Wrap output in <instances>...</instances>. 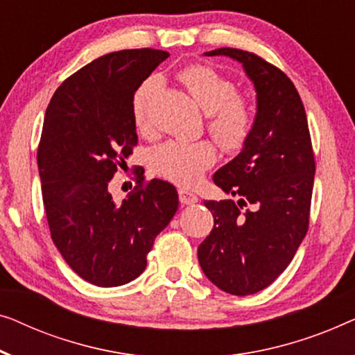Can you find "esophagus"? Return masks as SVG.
Wrapping results in <instances>:
<instances>
[{"label":"esophagus","instance_id":"esophagus-1","mask_svg":"<svg viewBox=\"0 0 355 355\" xmlns=\"http://www.w3.org/2000/svg\"><path fill=\"white\" fill-rule=\"evenodd\" d=\"M178 196H180V202L183 204V206H193V204L198 202V196L191 191H188V189H178Z\"/></svg>","mask_w":355,"mask_h":355}]
</instances>
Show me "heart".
<instances>
[{"mask_svg":"<svg viewBox=\"0 0 355 355\" xmlns=\"http://www.w3.org/2000/svg\"><path fill=\"white\" fill-rule=\"evenodd\" d=\"M182 82L194 101L209 114L207 128L225 151H239L252 132V109L248 99L236 93L232 80L207 66L194 64L182 72ZM161 89V80L151 77L137 89L133 98V121L141 133L151 132L149 107ZM217 153L212 143L167 141L154 149V171L178 184H194L216 164Z\"/></svg>","mask_w":355,"mask_h":355,"instance_id":"obj_1","label":"heart"}]
</instances>
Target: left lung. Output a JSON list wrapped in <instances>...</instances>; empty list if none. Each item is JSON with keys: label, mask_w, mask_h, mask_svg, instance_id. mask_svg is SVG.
Wrapping results in <instances>:
<instances>
[{"label": "left lung", "mask_w": 355, "mask_h": 355, "mask_svg": "<svg viewBox=\"0 0 355 355\" xmlns=\"http://www.w3.org/2000/svg\"><path fill=\"white\" fill-rule=\"evenodd\" d=\"M204 56L238 61L256 88L252 132L214 173V183L238 201H204L214 228L198 248L204 275L222 291L248 296L275 282L307 233L315 175L311 133L301 96L278 67L236 48Z\"/></svg>", "instance_id": "1"}]
</instances>
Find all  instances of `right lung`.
I'll return each instance as SVG.
<instances>
[{"label": "right lung", "instance_id": "obj_1", "mask_svg": "<svg viewBox=\"0 0 355 355\" xmlns=\"http://www.w3.org/2000/svg\"><path fill=\"white\" fill-rule=\"evenodd\" d=\"M167 58L151 48L104 54L64 80L44 114L37 161L49 232L69 267L96 286L141 275L178 209L175 187L157 178L144 184L138 168L122 202L107 189L138 143L135 92Z\"/></svg>", "mask_w": 355, "mask_h": 355}]
</instances>
